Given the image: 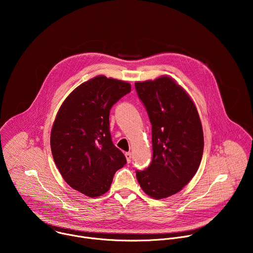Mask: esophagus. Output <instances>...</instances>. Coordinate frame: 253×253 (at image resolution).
Listing matches in <instances>:
<instances>
[{"label": "esophagus", "instance_id": "esophagus-1", "mask_svg": "<svg viewBox=\"0 0 253 253\" xmlns=\"http://www.w3.org/2000/svg\"><path fill=\"white\" fill-rule=\"evenodd\" d=\"M125 157H126V160L128 163L131 162V159H132V153L131 152H127L125 153Z\"/></svg>", "mask_w": 253, "mask_h": 253}]
</instances>
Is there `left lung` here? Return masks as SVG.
I'll return each mask as SVG.
<instances>
[{"mask_svg":"<svg viewBox=\"0 0 253 253\" xmlns=\"http://www.w3.org/2000/svg\"><path fill=\"white\" fill-rule=\"evenodd\" d=\"M137 94L152 125L153 157L148 168L136 171L142 190L154 199L181 190L197 172L204 147L196 107L171 77L136 82Z\"/></svg>","mask_w":253,"mask_h":253,"instance_id":"obj_1","label":"left lung"}]
</instances>
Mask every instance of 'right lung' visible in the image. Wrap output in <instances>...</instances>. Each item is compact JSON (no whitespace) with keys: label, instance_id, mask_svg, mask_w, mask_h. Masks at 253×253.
<instances>
[{"label":"right lung","instance_id":"right-lung-1","mask_svg":"<svg viewBox=\"0 0 253 253\" xmlns=\"http://www.w3.org/2000/svg\"><path fill=\"white\" fill-rule=\"evenodd\" d=\"M131 91L127 82L96 76L65 99L51 131V150L65 181L89 197L109 190L115 172L126 164L109 128L112 106Z\"/></svg>","mask_w":253,"mask_h":253}]
</instances>
